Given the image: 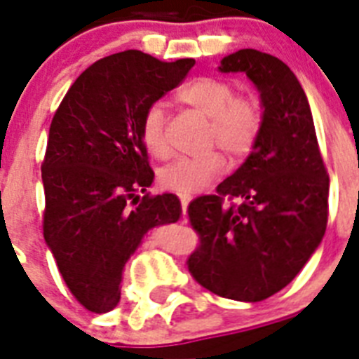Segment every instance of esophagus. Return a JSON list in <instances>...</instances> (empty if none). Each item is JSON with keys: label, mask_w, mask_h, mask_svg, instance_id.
<instances>
[{"label": "esophagus", "mask_w": 359, "mask_h": 359, "mask_svg": "<svg viewBox=\"0 0 359 359\" xmlns=\"http://www.w3.org/2000/svg\"><path fill=\"white\" fill-rule=\"evenodd\" d=\"M188 203H190V197H180V205H182V212L186 214V208H188Z\"/></svg>", "instance_id": "34e87169"}]
</instances>
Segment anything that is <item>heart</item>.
<instances>
[{"label":"heart","mask_w":359,"mask_h":359,"mask_svg":"<svg viewBox=\"0 0 359 359\" xmlns=\"http://www.w3.org/2000/svg\"><path fill=\"white\" fill-rule=\"evenodd\" d=\"M179 100L208 119V145H218L231 160H244L255 149L261 134L262 115L257 100L235 97L229 81L216 76H199L179 91ZM141 141L152 156L165 158L171 152L165 115L160 104H152L143 114ZM225 171L222 152L210 151L203 156H184L160 171L158 182L163 190L191 197L203 191Z\"/></svg>","instance_id":"b5f03b06"}]
</instances>
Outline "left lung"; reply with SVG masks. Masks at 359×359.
Returning <instances> with one entry per match:
<instances>
[{
	"label": "left lung",
	"mask_w": 359,
	"mask_h": 359,
	"mask_svg": "<svg viewBox=\"0 0 359 359\" xmlns=\"http://www.w3.org/2000/svg\"><path fill=\"white\" fill-rule=\"evenodd\" d=\"M218 69L253 81L262 126L255 149L218 194L190 203L199 245L188 270L214 294L261 302L287 287L320 244L330 179L306 93L281 59L248 48L222 59ZM225 196L241 205L227 208Z\"/></svg>",
	"instance_id": "obj_1"
}]
</instances>
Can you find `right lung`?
Masks as SVG:
<instances>
[{
  "label": "right lung",
  "instance_id": "add662e5",
  "mask_svg": "<svg viewBox=\"0 0 359 359\" xmlns=\"http://www.w3.org/2000/svg\"><path fill=\"white\" fill-rule=\"evenodd\" d=\"M196 65L140 50L100 59L72 83L53 115L42 162L44 240L76 300L111 311L130 255L158 225L179 222L173 194L151 196L154 171L140 126L149 106Z\"/></svg>",
  "mask_w": 359,
  "mask_h": 359
}]
</instances>
